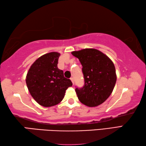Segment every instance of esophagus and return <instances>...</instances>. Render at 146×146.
I'll list each match as a JSON object with an SVG mask.
<instances>
[{
    "instance_id": "1",
    "label": "esophagus",
    "mask_w": 146,
    "mask_h": 146,
    "mask_svg": "<svg viewBox=\"0 0 146 146\" xmlns=\"http://www.w3.org/2000/svg\"><path fill=\"white\" fill-rule=\"evenodd\" d=\"M70 80H71V82H72V83H73V84H74V80H73V78H70Z\"/></svg>"
}]
</instances>
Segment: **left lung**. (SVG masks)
Returning a JSON list of instances; mask_svg holds the SVG:
<instances>
[{
    "label": "left lung",
    "instance_id": "1",
    "mask_svg": "<svg viewBox=\"0 0 146 146\" xmlns=\"http://www.w3.org/2000/svg\"><path fill=\"white\" fill-rule=\"evenodd\" d=\"M71 54L82 64L84 78V86L75 89L78 100L89 107L100 105L111 95L117 81L114 64L96 49H84Z\"/></svg>",
    "mask_w": 146,
    "mask_h": 146
}]
</instances>
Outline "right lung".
<instances>
[{"label":"right lung","instance_id":"add662e5","mask_svg":"<svg viewBox=\"0 0 146 146\" xmlns=\"http://www.w3.org/2000/svg\"><path fill=\"white\" fill-rule=\"evenodd\" d=\"M60 54L46 53L36 59L26 75L28 90L36 102L44 107H51L60 103L66 90L72 86L70 79L64 76L62 70L57 67Z\"/></svg>","mask_w":146,"mask_h":146}]
</instances>
